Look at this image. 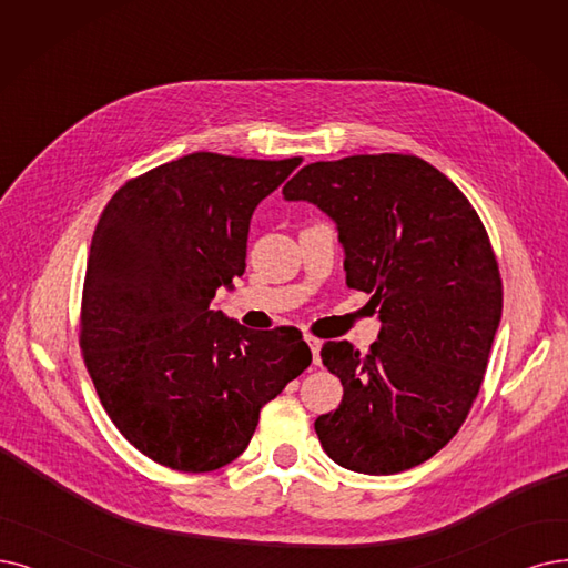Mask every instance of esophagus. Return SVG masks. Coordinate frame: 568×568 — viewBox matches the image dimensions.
I'll use <instances>...</instances> for the list:
<instances>
[{"label":"esophagus","instance_id":"34e87169","mask_svg":"<svg viewBox=\"0 0 568 568\" xmlns=\"http://www.w3.org/2000/svg\"><path fill=\"white\" fill-rule=\"evenodd\" d=\"M305 343H307V347H310V352H312L314 366H322V356H320V352H322V339L314 337V335H305Z\"/></svg>","mask_w":568,"mask_h":568}]
</instances>
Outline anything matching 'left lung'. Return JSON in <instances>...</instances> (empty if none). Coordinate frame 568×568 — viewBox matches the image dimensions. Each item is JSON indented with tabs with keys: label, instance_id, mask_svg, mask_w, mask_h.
I'll return each mask as SVG.
<instances>
[{
	"label": "left lung",
	"instance_id": "left-lung-1",
	"mask_svg": "<svg viewBox=\"0 0 568 568\" xmlns=\"http://www.w3.org/2000/svg\"><path fill=\"white\" fill-rule=\"evenodd\" d=\"M282 193L337 223L347 286L371 293L382 322L368 354L347 339L322 347L345 392L314 422L324 452L366 475L424 464L466 422L501 322V272L478 212L407 153L310 163Z\"/></svg>",
	"mask_w": 568,
	"mask_h": 568
}]
</instances>
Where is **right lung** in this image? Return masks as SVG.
Wrapping results in <instances>:
<instances>
[{"instance_id":"1","label":"right lung","mask_w":568,"mask_h":568,"mask_svg":"<svg viewBox=\"0 0 568 568\" xmlns=\"http://www.w3.org/2000/svg\"><path fill=\"white\" fill-rule=\"evenodd\" d=\"M301 163L189 153L125 181L98 219L79 343L109 419L155 464H231L312 363L298 328L254 333L210 310L244 272L256 205Z\"/></svg>"}]
</instances>
